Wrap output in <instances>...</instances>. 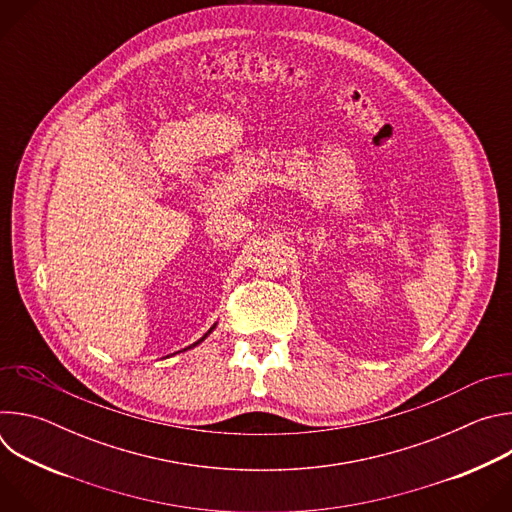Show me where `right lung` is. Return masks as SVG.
Here are the masks:
<instances>
[{
    "mask_svg": "<svg viewBox=\"0 0 512 512\" xmlns=\"http://www.w3.org/2000/svg\"><path fill=\"white\" fill-rule=\"evenodd\" d=\"M214 328H216V324H214V326H212V328H210V330H208V332H206V334H204V336H202V338H200V340H198V342H194V344H192V346H196V344H200V342H202V340H204V338H206V336H208V334H210V332H212V330H214ZM188 348H190V346H188ZM184 350H186V348H184Z\"/></svg>",
    "mask_w": 512,
    "mask_h": 512,
    "instance_id": "add662e5",
    "label": "right lung"
}]
</instances>
